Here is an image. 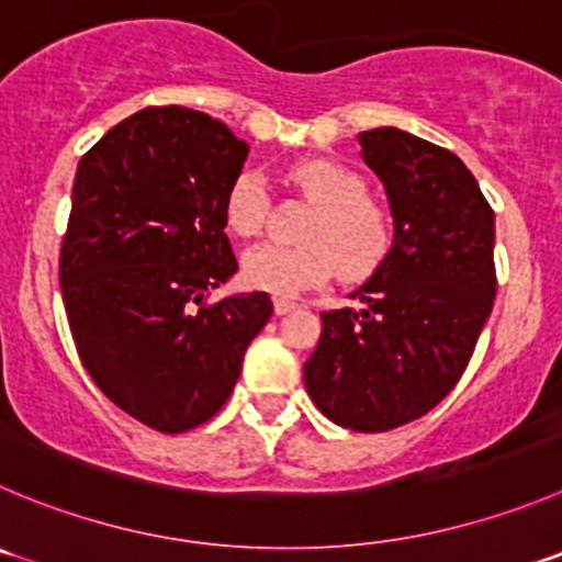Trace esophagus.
<instances>
[{
	"label": "esophagus",
	"mask_w": 562,
	"mask_h": 562,
	"mask_svg": "<svg viewBox=\"0 0 562 562\" xmlns=\"http://www.w3.org/2000/svg\"><path fill=\"white\" fill-rule=\"evenodd\" d=\"M272 308H276V314H290L295 312L297 303L290 301V297H276V301H272Z\"/></svg>",
	"instance_id": "1"
}]
</instances>
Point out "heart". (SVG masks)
Here are the masks:
<instances>
[{"mask_svg":"<svg viewBox=\"0 0 562 562\" xmlns=\"http://www.w3.org/2000/svg\"><path fill=\"white\" fill-rule=\"evenodd\" d=\"M290 179L317 210L303 228V245L265 243L243 256V278L254 290L297 295L323 284L336 270L345 278H367L392 250V217L367 195L364 176L336 159H303ZM226 226L237 237H259L270 215V190L261 170L245 168L223 198Z\"/></svg>","mask_w":562,"mask_h":562,"instance_id":"b5f03b06","label":"heart"}]
</instances>
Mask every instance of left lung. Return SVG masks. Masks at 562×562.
Here are the masks:
<instances>
[{
	"label": "left lung",
	"instance_id": "8db88e82",
	"mask_svg": "<svg viewBox=\"0 0 562 562\" xmlns=\"http://www.w3.org/2000/svg\"><path fill=\"white\" fill-rule=\"evenodd\" d=\"M358 140L386 187L394 243L350 295L364 306L319 314L303 381L330 422L383 432L436 408L467 370L496 295L494 210L447 148L394 126Z\"/></svg>",
	"mask_w": 562,
	"mask_h": 562
}]
</instances>
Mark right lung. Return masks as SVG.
Returning a JSON list of instances; mask_svg holds the SVG:
<instances>
[{
	"label": "right lung",
	"instance_id": "right-lung-1",
	"mask_svg": "<svg viewBox=\"0 0 562 562\" xmlns=\"http://www.w3.org/2000/svg\"><path fill=\"white\" fill-rule=\"evenodd\" d=\"M248 143L187 106H146L82 159L60 248L74 345L95 386L159 432L210 422L267 325V292L206 303L237 272L223 198Z\"/></svg>",
	"mask_w": 562,
	"mask_h": 562
}]
</instances>
